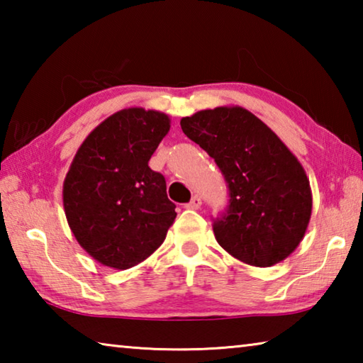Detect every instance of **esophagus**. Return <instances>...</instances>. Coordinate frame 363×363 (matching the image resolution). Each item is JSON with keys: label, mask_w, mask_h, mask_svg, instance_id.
<instances>
[{"label": "esophagus", "mask_w": 363, "mask_h": 363, "mask_svg": "<svg viewBox=\"0 0 363 363\" xmlns=\"http://www.w3.org/2000/svg\"><path fill=\"white\" fill-rule=\"evenodd\" d=\"M200 206H201V199L199 195H194L192 200H190L189 203L186 205V208H189V210H199Z\"/></svg>", "instance_id": "esophagus-1"}]
</instances>
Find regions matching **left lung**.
<instances>
[{
    "label": "left lung",
    "instance_id": "8db88e82",
    "mask_svg": "<svg viewBox=\"0 0 363 363\" xmlns=\"http://www.w3.org/2000/svg\"><path fill=\"white\" fill-rule=\"evenodd\" d=\"M223 173L229 206L213 230L227 253L270 267L303 240L312 211L309 179L298 158L267 125L242 107L201 110L181 120Z\"/></svg>",
    "mask_w": 363,
    "mask_h": 363
}]
</instances>
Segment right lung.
Here are the masks:
<instances>
[{
    "label": "right lung",
    "mask_w": 363,
    "mask_h": 363,
    "mask_svg": "<svg viewBox=\"0 0 363 363\" xmlns=\"http://www.w3.org/2000/svg\"><path fill=\"white\" fill-rule=\"evenodd\" d=\"M169 131V116L125 108L79 145L64 181V210L77 242L97 262L130 269L163 243L174 223L163 174L149 160Z\"/></svg>",
    "instance_id": "add662e5"
}]
</instances>
